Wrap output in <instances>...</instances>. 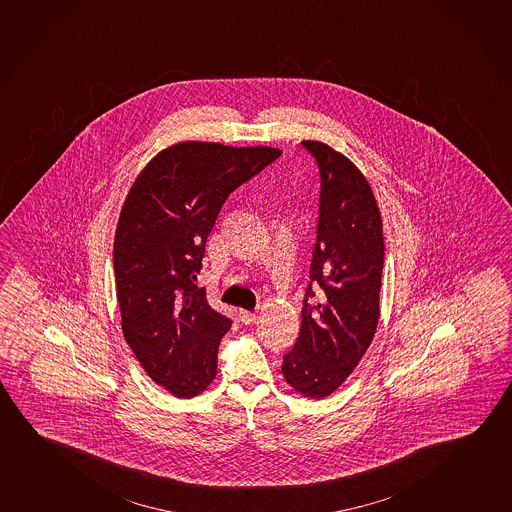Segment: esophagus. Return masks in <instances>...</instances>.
Returning a JSON list of instances; mask_svg holds the SVG:
<instances>
[{
    "label": "esophagus",
    "instance_id": "esophagus-1",
    "mask_svg": "<svg viewBox=\"0 0 512 512\" xmlns=\"http://www.w3.org/2000/svg\"><path fill=\"white\" fill-rule=\"evenodd\" d=\"M239 319L243 324H255L257 320H259V315L255 312H246V310H241L239 312Z\"/></svg>",
    "mask_w": 512,
    "mask_h": 512
}]
</instances>
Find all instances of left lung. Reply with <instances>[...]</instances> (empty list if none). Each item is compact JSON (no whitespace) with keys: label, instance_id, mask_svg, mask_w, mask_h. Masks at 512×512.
Returning <instances> with one entry per match:
<instances>
[{"label":"left lung","instance_id":"obj_1","mask_svg":"<svg viewBox=\"0 0 512 512\" xmlns=\"http://www.w3.org/2000/svg\"><path fill=\"white\" fill-rule=\"evenodd\" d=\"M303 146L319 163V225L301 329L294 349L283 356L282 373L296 393L315 400L349 378L375 336L384 234L363 172L324 142ZM319 286L320 301L312 305Z\"/></svg>","mask_w":512,"mask_h":512}]
</instances>
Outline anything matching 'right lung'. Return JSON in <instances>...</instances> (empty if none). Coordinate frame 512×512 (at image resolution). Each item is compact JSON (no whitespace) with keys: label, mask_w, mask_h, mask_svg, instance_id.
I'll return each instance as SVG.
<instances>
[{"label":"right lung","mask_w":512,"mask_h":512,"mask_svg":"<svg viewBox=\"0 0 512 512\" xmlns=\"http://www.w3.org/2000/svg\"><path fill=\"white\" fill-rule=\"evenodd\" d=\"M280 155L178 142L151 158L126 195L112 253L121 329L151 380L176 398L208 389L232 324L195 285L206 239L230 193Z\"/></svg>","instance_id":"1"}]
</instances>
